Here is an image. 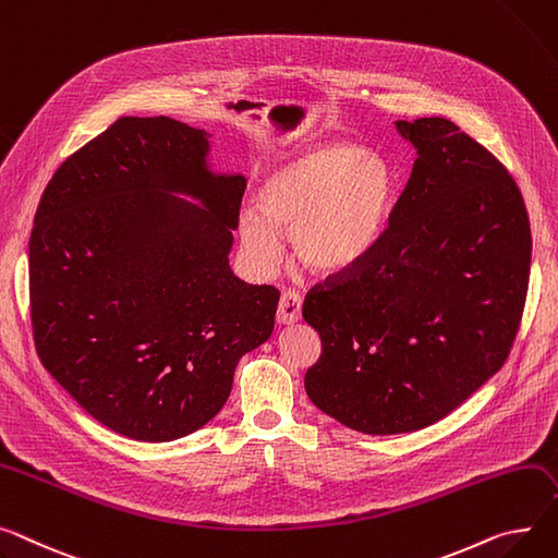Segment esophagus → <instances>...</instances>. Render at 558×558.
Segmentation results:
<instances>
[{"label":"esophagus","mask_w":558,"mask_h":558,"mask_svg":"<svg viewBox=\"0 0 558 558\" xmlns=\"http://www.w3.org/2000/svg\"><path fill=\"white\" fill-rule=\"evenodd\" d=\"M301 310H303V299L301 293L295 291H282L280 303H278V312H276V320L280 325H291L301 320Z\"/></svg>","instance_id":"1"}]
</instances>
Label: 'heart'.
<instances>
[{
    "mask_svg": "<svg viewBox=\"0 0 558 558\" xmlns=\"http://www.w3.org/2000/svg\"><path fill=\"white\" fill-rule=\"evenodd\" d=\"M255 199L257 210L246 208L238 219L255 265L276 263L284 233L305 271L339 276L363 265L388 235L399 174L381 155L329 143L274 166L259 181Z\"/></svg>",
    "mask_w": 558,
    "mask_h": 558,
    "instance_id": "b5f03b06",
    "label": "heart"
}]
</instances>
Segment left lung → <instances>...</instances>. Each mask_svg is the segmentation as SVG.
<instances>
[{"instance_id": "left-lung-1", "label": "left lung", "mask_w": 558, "mask_h": 558, "mask_svg": "<svg viewBox=\"0 0 558 558\" xmlns=\"http://www.w3.org/2000/svg\"><path fill=\"white\" fill-rule=\"evenodd\" d=\"M395 125L417 159L388 235L303 305L323 345L305 390L367 435L426 428L498 373L532 265L523 195L487 147L449 119Z\"/></svg>"}]
</instances>
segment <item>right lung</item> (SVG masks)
Wrapping results in <instances>:
<instances>
[{"instance_id":"obj_1","label":"right lung","mask_w":558,"mask_h":558,"mask_svg":"<svg viewBox=\"0 0 558 558\" xmlns=\"http://www.w3.org/2000/svg\"><path fill=\"white\" fill-rule=\"evenodd\" d=\"M208 136L119 119L56 170L31 231L37 356L94 420L138 441L208 424L238 361L274 331L280 291L229 265L246 179L210 172Z\"/></svg>"}]
</instances>
